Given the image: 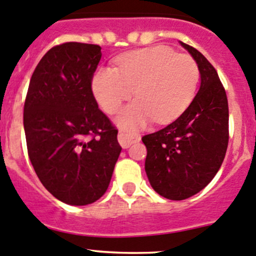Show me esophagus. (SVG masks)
I'll return each instance as SVG.
<instances>
[{"instance_id": "obj_1", "label": "esophagus", "mask_w": 256, "mask_h": 256, "mask_svg": "<svg viewBox=\"0 0 256 256\" xmlns=\"http://www.w3.org/2000/svg\"><path fill=\"white\" fill-rule=\"evenodd\" d=\"M139 139H140V136L136 133H130V132L124 130H120V133H118V142L123 148L130 146L134 142L139 140Z\"/></svg>"}]
</instances>
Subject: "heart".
<instances>
[{
    "mask_svg": "<svg viewBox=\"0 0 256 256\" xmlns=\"http://www.w3.org/2000/svg\"><path fill=\"white\" fill-rule=\"evenodd\" d=\"M117 68H100L92 91L100 106L113 114L133 94L136 101L120 113L122 127H138L150 118L168 122L190 104L200 82L197 62L165 46L138 49L122 55Z\"/></svg>",
    "mask_w": 256,
    "mask_h": 256,
    "instance_id": "1",
    "label": "heart"
}]
</instances>
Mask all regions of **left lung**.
I'll use <instances>...</instances> for the list:
<instances>
[{"label":"left lung","instance_id":"8db88e82","mask_svg":"<svg viewBox=\"0 0 256 256\" xmlns=\"http://www.w3.org/2000/svg\"><path fill=\"white\" fill-rule=\"evenodd\" d=\"M181 46L198 65V92L180 117L142 138L150 185L174 201L194 196L212 181L229 140L228 100L217 71L198 50L182 42Z\"/></svg>","mask_w":256,"mask_h":256}]
</instances>
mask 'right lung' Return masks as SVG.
Masks as SVG:
<instances>
[{
  "label": "right lung",
  "mask_w": 256,
  "mask_h": 256,
  "mask_svg": "<svg viewBox=\"0 0 256 256\" xmlns=\"http://www.w3.org/2000/svg\"><path fill=\"white\" fill-rule=\"evenodd\" d=\"M101 56L96 44L52 46L36 65L26 96L23 124L34 171L52 196L74 206L104 196L122 150L118 129L92 92Z\"/></svg>",
  "instance_id": "1"
}]
</instances>
